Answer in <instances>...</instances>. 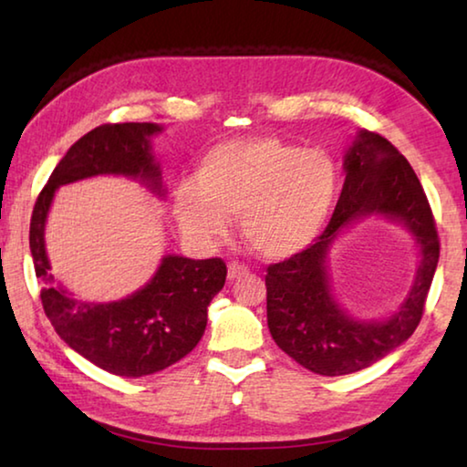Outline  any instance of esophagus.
Segmentation results:
<instances>
[{
    "mask_svg": "<svg viewBox=\"0 0 467 467\" xmlns=\"http://www.w3.org/2000/svg\"><path fill=\"white\" fill-rule=\"evenodd\" d=\"M247 274H249V267L244 265V264H241V262L228 264V278H231V280H239V278H243V275H247Z\"/></svg>",
    "mask_w": 467,
    "mask_h": 467,
    "instance_id": "34e87169",
    "label": "esophagus"
}]
</instances>
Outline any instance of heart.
Masks as SVG:
<instances>
[{"mask_svg":"<svg viewBox=\"0 0 467 467\" xmlns=\"http://www.w3.org/2000/svg\"><path fill=\"white\" fill-rule=\"evenodd\" d=\"M194 181L175 189V216L189 239L212 243L241 216L249 247L284 259L317 239L334 210L339 175L321 150H300L272 136L228 140L210 148Z\"/></svg>","mask_w":467,"mask_h":467,"instance_id":"obj_1","label":"heart"}]
</instances>
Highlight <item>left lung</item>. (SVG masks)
Masks as SVG:
<instances>
[{
    "instance_id": "1",
    "label": "left lung",
    "mask_w": 467,
    "mask_h": 467,
    "mask_svg": "<svg viewBox=\"0 0 467 467\" xmlns=\"http://www.w3.org/2000/svg\"><path fill=\"white\" fill-rule=\"evenodd\" d=\"M344 169L342 195L326 231L296 255L267 265L265 275L267 327L274 342L298 365L326 377L367 368L414 334L441 251L420 181L391 141L360 130L344 156ZM370 213L406 223L423 253L413 290L400 311L385 322L352 320L328 290V244L342 227Z\"/></svg>"
}]
</instances>
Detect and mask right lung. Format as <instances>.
I'll return each instance as SVG.
<instances>
[{
  "mask_svg": "<svg viewBox=\"0 0 467 467\" xmlns=\"http://www.w3.org/2000/svg\"><path fill=\"white\" fill-rule=\"evenodd\" d=\"M158 131L156 123H107L86 133L51 172L30 218V253L45 315L69 348L119 377L158 373L193 350L208 323V305L226 282V264L220 257L167 255L154 278L131 296L84 303L53 284L45 220L55 189L86 177L125 175L162 193L161 169L150 152V136Z\"/></svg>",
  "mask_w": 467,
  "mask_h": 467,
  "instance_id": "obj_1",
  "label": "right lung"
}]
</instances>
